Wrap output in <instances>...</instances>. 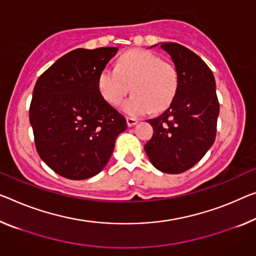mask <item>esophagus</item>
<instances>
[{
	"mask_svg": "<svg viewBox=\"0 0 256 256\" xmlns=\"http://www.w3.org/2000/svg\"><path fill=\"white\" fill-rule=\"evenodd\" d=\"M137 122H138V120L135 119V118H127L128 127H132V126H135Z\"/></svg>",
	"mask_w": 256,
	"mask_h": 256,
	"instance_id": "34e87169",
	"label": "esophagus"
}]
</instances>
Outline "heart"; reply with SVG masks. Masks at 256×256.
I'll use <instances>...</instances> for the list:
<instances>
[{"label":"heart","mask_w":256,"mask_h":256,"mask_svg":"<svg viewBox=\"0 0 256 256\" xmlns=\"http://www.w3.org/2000/svg\"><path fill=\"white\" fill-rule=\"evenodd\" d=\"M97 87L104 100L119 105L132 88L134 95L121 106L124 114L143 116L160 113L174 100L178 87V70L170 62L148 50H132L121 54L116 68H104Z\"/></svg>","instance_id":"heart-1"}]
</instances>
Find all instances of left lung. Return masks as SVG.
I'll return each mask as SVG.
<instances>
[{"instance_id":"left-lung-1","label":"left lung","mask_w":256,"mask_h":256,"mask_svg":"<svg viewBox=\"0 0 256 256\" xmlns=\"http://www.w3.org/2000/svg\"><path fill=\"white\" fill-rule=\"evenodd\" d=\"M161 48L174 62L178 87L166 111L148 120L153 136L144 150L158 170L180 174L194 167L213 145L220 104L213 72L198 54L174 42L161 43Z\"/></svg>"}]
</instances>
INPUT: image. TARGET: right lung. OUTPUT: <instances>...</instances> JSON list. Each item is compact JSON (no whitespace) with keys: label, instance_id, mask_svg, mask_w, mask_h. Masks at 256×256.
<instances>
[{"label":"right lung","instance_id":"add662e5","mask_svg":"<svg viewBox=\"0 0 256 256\" xmlns=\"http://www.w3.org/2000/svg\"><path fill=\"white\" fill-rule=\"evenodd\" d=\"M116 46L78 48L60 57L38 78L30 108L35 146L58 175L86 180L111 158L127 122L97 87L98 74Z\"/></svg>","mask_w":256,"mask_h":256}]
</instances>
